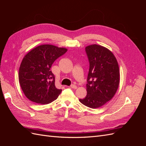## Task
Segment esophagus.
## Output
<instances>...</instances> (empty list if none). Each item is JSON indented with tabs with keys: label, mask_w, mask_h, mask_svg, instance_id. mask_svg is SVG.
<instances>
[{
	"label": "esophagus",
	"mask_w": 146,
	"mask_h": 146,
	"mask_svg": "<svg viewBox=\"0 0 146 146\" xmlns=\"http://www.w3.org/2000/svg\"><path fill=\"white\" fill-rule=\"evenodd\" d=\"M70 88H73V89H77V86L76 85H72L71 86H70Z\"/></svg>",
	"instance_id": "34e87169"
}]
</instances>
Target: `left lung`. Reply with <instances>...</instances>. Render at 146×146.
<instances>
[{
  "label": "left lung",
  "mask_w": 146,
  "mask_h": 146,
  "mask_svg": "<svg viewBox=\"0 0 146 146\" xmlns=\"http://www.w3.org/2000/svg\"><path fill=\"white\" fill-rule=\"evenodd\" d=\"M85 50L90 61L87 94L79 101L95 109L104 105L115 95L120 82V72L116 57L108 48L91 44L86 46Z\"/></svg>",
  "instance_id": "1"
}]
</instances>
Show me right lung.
<instances>
[{
	"label": "right lung",
	"instance_id": "obj_1",
	"mask_svg": "<svg viewBox=\"0 0 146 146\" xmlns=\"http://www.w3.org/2000/svg\"><path fill=\"white\" fill-rule=\"evenodd\" d=\"M68 49L50 44L38 46L23 58L19 70V82L24 94L30 101L48 104L61 93L55 85L50 68L54 61Z\"/></svg>",
	"mask_w": 146,
	"mask_h": 146
}]
</instances>
